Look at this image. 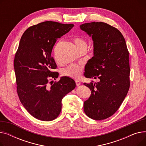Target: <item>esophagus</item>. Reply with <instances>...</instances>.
Segmentation results:
<instances>
[{
    "label": "esophagus",
    "mask_w": 146,
    "mask_h": 146,
    "mask_svg": "<svg viewBox=\"0 0 146 146\" xmlns=\"http://www.w3.org/2000/svg\"><path fill=\"white\" fill-rule=\"evenodd\" d=\"M75 82H76V85H77L78 86H79V85H80V83H80V81H79V80H76V81H75Z\"/></svg>",
    "instance_id": "obj_1"
}]
</instances>
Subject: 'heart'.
I'll list each match as a JSON object with an SVG mask.
<instances>
[{
  "instance_id": "b5f03b06",
  "label": "heart",
  "mask_w": 146,
  "mask_h": 146,
  "mask_svg": "<svg viewBox=\"0 0 146 146\" xmlns=\"http://www.w3.org/2000/svg\"><path fill=\"white\" fill-rule=\"evenodd\" d=\"M73 41L78 49L80 51L83 48H87V43L86 41L80 36H76L74 38ZM83 67L82 64H73L68 66V67L63 68L61 73L63 76H67L72 78H78L80 77L83 71Z\"/></svg>"
}]
</instances>
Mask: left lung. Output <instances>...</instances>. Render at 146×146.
Instances as JSON below:
<instances>
[{
	"mask_svg": "<svg viewBox=\"0 0 146 146\" xmlns=\"http://www.w3.org/2000/svg\"><path fill=\"white\" fill-rule=\"evenodd\" d=\"M80 28L92 36L94 56L85 66L86 78L98 82L84 83L91 90L84 111L95 120L108 118L115 112L129 88V52L119 31L102 22L85 23Z\"/></svg>",
	"mask_w": 146,
	"mask_h": 146,
	"instance_id": "1",
	"label": "left lung"
}]
</instances>
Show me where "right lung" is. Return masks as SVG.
I'll return each instance as SVG.
<instances>
[{"mask_svg": "<svg viewBox=\"0 0 146 146\" xmlns=\"http://www.w3.org/2000/svg\"><path fill=\"white\" fill-rule=\"evenodd\" d=\"M73 24L45 21L28 28L23 34L14 59V69L19 100L34 118L50 121L61 112V101L76 87L74 80L63 76L53 83L58 73L51 56L57 40L67 33Z\"/></svg>", "mask_w": 146, "mask_h": 146, "instance_id": "right-lung-1", "label": "right lung"}]
</instances>
